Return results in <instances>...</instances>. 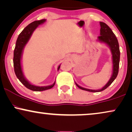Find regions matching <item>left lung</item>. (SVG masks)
<instances>
[{"label":"left lung","instance_id":"8db88e82","mask_svg":"<svg viewBox=\"0 0 132 132\" xmlns=\"http://www.w3.org/2000/svg\"><path fill=\"white\" fill-rule=\"evenodd\" d=\"M101 25V35L98 36V39L101 42L105 43L110 47L111 53L113 55V75L108 82L106 83V85L102 88L101 89L99 90H93L86 89V88H82L81 86H78L77 83L76 85L78 86L80 89L85 90V91H89V92H101L102 91H103L107 88L113 82L115 78H116L118 72H119V60H120V51L119 43L117 39V38L116 37V35L113 32L110 28L106 25L105 23L101 22H100Z\"/></svg>","mask_w":132,"mask_h":132}]
</instances>
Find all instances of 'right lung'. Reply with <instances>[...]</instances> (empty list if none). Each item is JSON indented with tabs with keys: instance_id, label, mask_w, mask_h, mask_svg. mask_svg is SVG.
<instances>
[{
	"instance_id": "add662e5",
	"label": "right lung",
	"mask_w": 132,
	"mask_h": 132,
	"mask_svg": "<svg viewBox=\"0 0 132 132\" xmlns=\"http://www.w3.org/2000/svg\"><path fill=\"white\" fill-rule=\"evenodd\" d=\"M46 21V19H42L40 21H35L30 24L28 25L25 29L21 31L18 36V38L16 41V46H15L14 51V56H13V65H14V72L19 81L22 83L28 89L32 90L34 91H44V90L51 89L52 88L54 87L55 83L52 84V85L47 86H36L33 85L30 83L26 78H24V75H23L22 71L21 65V58L22 52L23 48L25 45L28 42L33 32V31L39 25L43 24ZM60 65L58 66V71L60 69Z\"/></svg>"
}]
</instances>
